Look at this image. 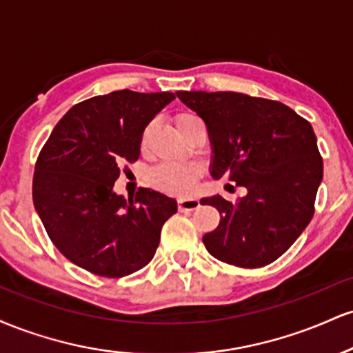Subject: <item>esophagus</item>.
<instances>
[{
    "instance_id": "obj_1",
    "label": "esophagus",
    "mask_w": 353,
    "mask_h": 353,
    "mask_svg": "<svg viewBox=\"0 0 353 353\" xmlns=\"http://www.w3.org/2000/svg\"><path fill=\"white\" fill-rule=\"evenodd\" d=\"M177 205H179L181 210H196L201 205V202L196 197H181L177 201Z\"/></svg>"
}]
</instances>
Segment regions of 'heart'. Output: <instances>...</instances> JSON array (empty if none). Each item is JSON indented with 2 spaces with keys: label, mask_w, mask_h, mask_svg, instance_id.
<instances>
[{
  "label": "heart",
  "mask_w": 353,
  "mask_h": 353,
  "mask_svg": "<svg viewBox=\"0 0 353 353\" xmlns=\"http://www.w3.org/2000/svg\"><path fill=\"white\" fill-rule=\"evenodd\" d=\"M197 119L199 117L194 114H182L176 121L177 129ZM149 177L157 189L165 190V192L189 194L196 185L197 177H199V168L196 164L165 163L154 168Z\"/></svg>",
  "instance_id": "b5f03b06"
}]
</instances>
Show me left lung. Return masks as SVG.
I'll return each mask as SVG.
<instances>
[{"label": "left lung", "mask_w": 353, "mask_h": 353, "mask_svg": "<svg viewBox=\"0 0 353 353\" xmlns=\"http://www.w3.org/2000/svg\"><path fill=\"white\" fill-rule=\"evenodd\" d=\"M176 94L208 128L210 176L247 189L237 202L219 194L201 199L221 214L217 229L202 237L205 249L230 265L270 264L314 216L323 163L310 123L285 104L242 92Z\"/></svg>", "instance_id": "1"}]
</instances>
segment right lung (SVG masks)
<instances>
[{
	"instance_id": "obj_1",
	"label": "right lung",
	"mask_w": 353,
	"mask_h": 353,
	"mask_svg": "<svg viewBox=\"0 0 353 353\" xmlns=\"http://www.w3.org/2000/svg\"><path fill=\"white\" fill-rule=\"evenodd\" d=\"M176 99L174 92H109L72 106L39 152L34 209L52 244L72 264L103 277H124L152 261L161 229L177 202L141 188L114 192L119 163L139 159L143 132Z\"/></svg>"
}]
</instances>
